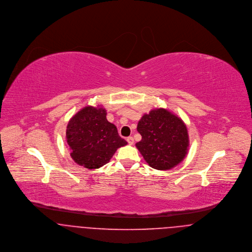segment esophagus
Instances as JSON below:
<instances>
[{
    "label": "esophagus",
    "instance_id": "34e87169",
    "mask_svg": "<svg viewBox=\"0 0 252 252\" xmlns=\"http://www.w3.org/2000/svg\"><path fill=\"white\" fill-rule=\"evenodd\" d=\"M127 142H128V144H130V145L134 144V139H133V137H128V138H127Z\"/></svg>",
    "mask_w": 252,
    "mask_h": 252
}]
</instances>
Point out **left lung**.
I'll list each match as a JSON object with an SVG mask.
<instances>
[{
  "label": "left lung",
  "mask_w": 252,
  "mask_h": 252,
  "mask_svg": "<svg viewBox=\"0 0 252 252\" xmlns=\"http://www.w3.org/2000/svg\"><path fill=\"white\" fill-rule=\"evenodd\" d=\"M142 136L136 146L146 163L156 170H170L185 158L189 138L186 125L165 108L152 109L138 123Z\"/></svg>",
  "instance_id": "left-lung-1"
}]
</instances>
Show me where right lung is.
Masks as SVG:
<instances>
[{
  "label": "right lung",
  "mask_w": 252,
  "mask_h": 252,
  "mask_svg": "<svg viewBox=\"0 0 252 252\" xmlns=\"http://www.w3.org/2000/svg\"><path fill=\"white\" fill-rule=\"evenodd\" d=\"M107 111L100 106L80 109L70 119L66 140L72 160L89 170L99 169L109 162L117 148L127 142L114 124L107 120Z\"/></svg>",
  "instance_id": "right-lung-1"
}]
</instances>
